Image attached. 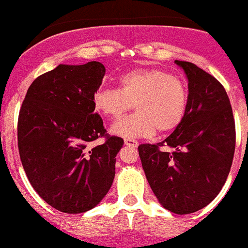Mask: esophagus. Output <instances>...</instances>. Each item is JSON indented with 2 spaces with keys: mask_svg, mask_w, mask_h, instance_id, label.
<instances>
[{
  "mask_svg": "<svg viewBox=\"0 0 248 248\" xmlns=\"http://www.w3.org/2000/svg\"><path fill=\"white\" fill-rule=\"evenodd\" d=\"M124 143H125V146L131 147V148H137V147H139V142L135 141V140L125 139V140H124Z\"/></svg>",
  "mask_w": 248,
  "mask_h": 248,
  "instance_id": "obj_1",
  "label": "esophagus"
}]
</instances>
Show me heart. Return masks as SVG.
<instances>
[{
    "instance_id": "obj_1",
    "label": "heart",
    "mask_w": 248,
    "mask_h": 248,
    "mask_svg": "<svg viewBox=\"0 0 248 248\" xmlns=\"http://www.w3.org/2000/svg\"><path fill=\"white\" fill-rule=\"evenodd\" d=\"M187 89L180 78L156 68H137L124 73L119 89L100 88L94 94L97 112L119 119L135 106L136 113L111 126L122 139L148 137L158 130L166 134L183 121L187 109Z\"/></svg>"
}]
</instances>
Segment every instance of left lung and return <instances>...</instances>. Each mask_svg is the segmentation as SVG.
<instances>
[{"mask_svg": "<svg viewBox=\"0 0 248 248\" xmlns=\"http://www.w3.org/2000/svg\"><path fill=\"white\" fill-rule=\"evenodd\" d=\"M175 63L188 79L185 118L163 142L139 146V154L161 206L187 215L207 206L224 186L235 152V122L227 92L215 77L188 61Z\"/></svg>", "mask_w": 248, "mask_h": 248, "instance_id": "left-lung-1", "label": "left lung"}]
</instances>
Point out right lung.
Wrapping results in <instances>:
<instances>
[{
  "label": "right lung",
  "mask_w": 248,
  "mask_h": 248,
  "mask_svg": "<svg viewBox=\"0 0 248 248\" xmlns=\"http://www.w3.org/2000/svg\"><path fill=\"white\" fill-rule=\"evenodd\" d=\"M106 70L101 62L59 65L36 78L18 119L21 164L33 189L51 207L82 213L100 204L111 188L123 139L90 142L106 129L94 113V94Z\"/></svg>",
  "instance_id": "obj_1"
}]
</instances>
